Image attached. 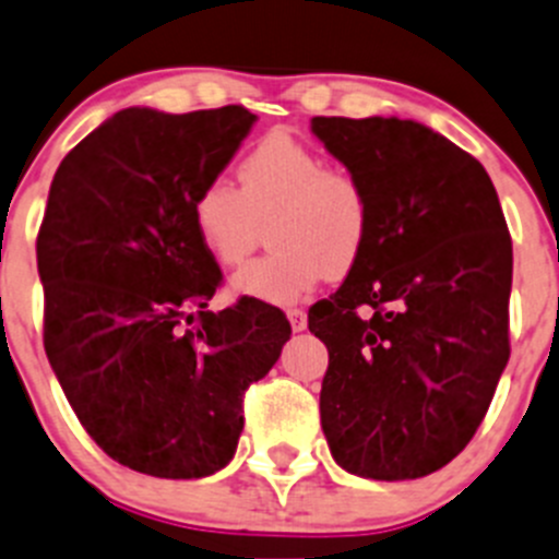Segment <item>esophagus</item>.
<instances>
[{
  "instance_id": "34e87169",
  "label": "esophagus",
  "mask_w": 559,
  "mask_h": 559,
  "mask_svg": "<svg viewBox=\"0 0 559 559\" xmlns=\"http://www.w3.org/2000/svg\"><path fill=\"white\" fill-rule=\"evenodd\" d=\"M286 317H289L292 330H295V333H302V330L308 328V317L302 308H289V311H286Z\"/></svg>"
}]
</instances>
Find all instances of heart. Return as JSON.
Wrapping results in <instances>:
<instances>
[{
  "label": "heart",
  "mask_w": 559,
  "mask_h": 559,
  "mask_svg": "<svg viewBox=\"0 0 559 559\" xmlns=\"http://www.w3.org/2000/svg\"><path fill=\"white\" fill-rule=\"evenodd\" d=\"M240 191L213 177L193 193L191 218L199 242L215 264L240 267L273 215L275 251L235 275L248 297L295 302L330 273H346L360 259L371 229L362 182L344 166H330L308 144L270 133L242 158Z\"/></svg>",
  "instance_id": "heart-1"
}]
</instances>
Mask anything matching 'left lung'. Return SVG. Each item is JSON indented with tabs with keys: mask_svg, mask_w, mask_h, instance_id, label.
Masks as SVG:
<instances>
[{
	"mask_svg": "<svg viewBox=\"0 0 559 559\" xmlns=\"http://www.w3.org/2000/svg\"><path fill=\"white\" fill-rule=\"evenodd\" d=\"M311 130L371 204L360 259L308 311L330 355L322 431L346 473L424 478L467 448L511 357L506 215L484 166L426 124L313 117Z\"/></svg>",
	"mask_w": 559,
	"mask_h": 559,
	"instance_id": "1",
	"label": "left lung"
}]
</instances>
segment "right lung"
Segmentation results:
<instances>
[{
  "label": "right lung",
  "instance_id": "1",
  "mask_svg": "<svg viewBox=\"0 0 559 559\" xmlns=\"http://www.w3.org/2000/svg\"><path fill=\"white\" fill-rule=\"evenodd\" d=\"M253 122L242 106L122 108L53 175L37 235L43 346L86 435L135 473L191 480L226 467L242 395L292 335L257 297L207 311L224 275L191 202Z\"/></svg>",
  "mask_w": 559,
  "mask_h": 559
}]
</instances>
